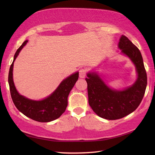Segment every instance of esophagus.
I'll return each instance as SVG.
<instances>
[{"instance_id":"esophagus-1","label":"esophagus","mask_w":155,"mask_h":155,"mask_svg":"<svg viewBox=\"0 0 155 155\" xmlns=\"http://www.w3.org/2000/svg\"><path fill=\"white\" fill-rule=\"evenodd\" d=\"M86 74H87V71L86 70H84V69H81L80 71H79V77L80 78H84L86 77Z\"/></svg>"}]
</instances>
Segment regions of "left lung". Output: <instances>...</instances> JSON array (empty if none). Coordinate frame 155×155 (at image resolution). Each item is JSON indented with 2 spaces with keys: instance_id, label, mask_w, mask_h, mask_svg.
<instances>
[{
  "instance_id": "1",
  "label": "left lung",
  "mask_w": 155,
  "mask_h": 155,
  "mask_svg": "<svg viewBox=\"0 0 155 155\" xmlns=\"http://www.w3.org/2000/svg\"><path fill=\"white\" fill-rule=\"evenodd\" d=\"M118 46L121 53L135 66V83L123 90H116L108 87L97 72H88L85 78L90 107L98 117L107 120L119 119L135 110L143 100L147 84V72L139 49L124 35L121 36Z\"/></svg>"
}]
</instances>
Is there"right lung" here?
<instances>
[{"label":"right lung","mask_w":155,"mask_h":155,"mask_svg":"<svg viewBox=\"0 0 155 155\" xmlns=\"http://www.w3.org/2000/svg\"><path fill=\"white\" fill-rule=\"evenodd\" d=\"M28 42L25 41L16 51L14 60L8 73V84L13 103L17 109L31 119L47 123L60 117L68 105V97L78 78V72H76L62 81L53 93L41 101H35L20 94L16 89L13 81V66L22 48Z\"/></svg>","instance_id":"right-lung-1"}]
</instances>
